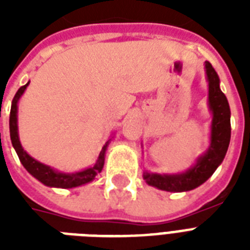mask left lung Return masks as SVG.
<instances>
[{"label":"left lung","instance_id":"left-lung-1","mask_svg":"<svg viewBox=\"0 0 250 250\" xmlns=\"http://www.w3.org/2000/svg\"><path fill=\"white\" fill-rule=\"evenodd\" d=\"M205 68L209 83V109L213 114L209 149L204 156L197 158L189 170L182 174L161 175L144 172V180L149 186L167 192L194 189L205 183L225 160L231 139V111L227 97L219 88V76L208 61L205 62Z\"/></svg>","mask_w":250,"mask_h":250}]
</instances>
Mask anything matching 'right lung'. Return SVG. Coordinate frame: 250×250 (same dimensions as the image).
Returning a JSON list of instances; mask_svg holds the SVG:
<instances>
[{"label":"right lung","mask_w":250,"mask_h":250,"mask_svg":"<svg viewBox=\"0 0 250 250\" xmlns=\"http://www.w3.org/2000/svg\"><path fill=\"white\" fill-rule=\"evenodd\" d=\"M29 82L25 85L21 86L18 92L15 93L11 102V110H10V139H11V144H13L15 152H17L21 165L24 168L28 171L29 174L35 176V178L41 182L42 184L48 187H56V188H74V187H79L86 184V183L92 182L98 172H101L104 164H105V154L106 149L109 146V141H106V144L102 146L101 152L98 154V158L93 167H89L86 170L79 171V172H60V171L54 170L50 166L41 164L39 161L33 160L32 157L29 156L28 153L25 152L23 146H21V141H19V135H18V101L21 97V94L24 93L25 88L28 86Z\"/></svg>","instance_id":"1"}]
</instances>
